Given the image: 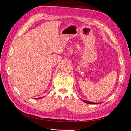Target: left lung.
Returning a JSON list of instances; mask_svg holds the SVG:
<instances>
[{
  "label": "left lung",
  "instance_id": "left-lung-1",
  "mask_svg": "<svg viewBox=\"0 0 131 131\" xmlns=\"http://www.w3.org/2000/svg\"><path fill=\"white\" fill-rule=\"evenodd\" d=\"M83 102H84L85 103H88V104H101V103H93V102H91L88 101H84V100H82Z\"/></svg>",
  "mask_w": 131,
  "mask_h": 131
}]
</instances>
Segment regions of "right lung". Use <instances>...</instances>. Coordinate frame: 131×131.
I'll return each instance as SVG.
<instances>
[{
    "instance_id": "obj_1",
    "label": "right lung",
    "mask_w": 131,
    "mask_h": 131,
    "mask_svg": "<svg viewBox=\"0 0 131 131\" xmlns=\"http://www.w3.org/2000/svg\"><path fill=\"white\" fill-rule=\"evenodd\" d=\"M40 98H37V99H40Z\"/></svg>"
}]
</instances>
